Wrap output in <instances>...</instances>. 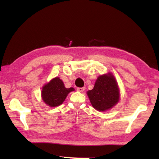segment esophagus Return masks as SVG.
Segmentation results:
<instances>
[{
	"label": "esophagus",
	"instance_id": "34e87169",
	"mask_svg": "<svg viewBox=\"0 0 159 159\" xmlns=\"http://www.w3.org/2000/svg\"><path fill=\"white\" fill-rule=\"evenodd\" d=\"M85 90V87H78L77 91L79 92H83Z\"/></svg>",
	"mask_w": 159,
	"mask_h": 159
}]
</instances>
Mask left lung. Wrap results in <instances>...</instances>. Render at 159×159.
I'll return each instance as SVG.
<instances>
[{"label":"left lung","mask_w":159,"mask_h":159,"mask_svg":"<svg viewBox=\"0 0 159 159\" xmlns=\"http://www.w3.org/2000/svg\"><path fill=\"white\" fill-rule=\"evenodd\" d=\"M94 109L104 112L116 106L120 100V88L111 72L100 75L96 79L93 89L87 92Z\"/></svg>","instance_id":"obj_1"}]
</instances>
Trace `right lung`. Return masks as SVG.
Instances as JSON below:
<instances>
[{"mask_svg": "<svg viewBox=\"0 0 159 159\" xmlns=\"http://www.w3.org/2000/svg\"><path fill=\"white\" fill-rule=\"evenodd\" d=\"M74 91L73 87L66 88L62 80L59 77L53 78L42 87V98L47 105L56 107L65 101L69 93Z\"/></svg>", "mask_w": 159, "mask_h": 159, "instance_id": "add662e5", "label": "right lung"}]
</instances>
